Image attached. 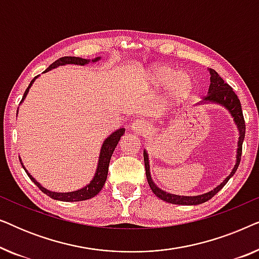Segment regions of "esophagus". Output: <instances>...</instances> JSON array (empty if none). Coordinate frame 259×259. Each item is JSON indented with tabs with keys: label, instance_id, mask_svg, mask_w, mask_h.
<instances>
[{
	"label": "esophagus",
	"instance_id": "1",
	"mask_svg": "<svg viewBox=\"0 0 259 259\" xmlns=\"http://www.w3.org/2000/svg\"><path fill=\"white\" fill-rule=\"evenodd\" d=\"M132 130L136 133H140V134L143 133L144 134L148 131V126H147L146 122L143 121V120H136V121L132 123Z\"/></svg>",
	"mask_w": 259,
	"mask_h": 259
}]
</instances>
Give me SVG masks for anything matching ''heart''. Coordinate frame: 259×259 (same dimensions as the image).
Segmentation results:
<instances>
[{
    "mask_svg": "<svg viewBox=\"0 0 259 259\" xmlns=\"http://www.w3.org/2000/svg\"><path fill=\"white\" fill-rule=\"evenodd\" d=\"M152 83L155 87L169 86L171 95L175 98H183L190 92L191 79L185 73H176L169 66H160L154 68L152 73Z\"/></svg>",
    "mask_w": 259,
    "mask_h": 259,
    "instance_id": "b5f03b06",
    "label": "heart"
}]
</instances>
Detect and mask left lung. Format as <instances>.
Returning a JSON list of instances; mask_svg holds the SVG:
<instances>
[{
	"label": "left lung",
	"mask_w": 259,
	"mask_h": 259,
	"mask_svg": "<svg viewBox=\"0 0 259 259\" xmlns=\"http://www.w3.org/2000/svg\"><path fill=\"white\" fill-rule=\"evenodd\" d=\"M211 74V83L208 87V94L206 97H204V101H211V102H217V104H222L229 109L231 113L235 122L237 123V127L239 130V141H238V150H237V162L233 167L232 172L230 173V176L223 182L221 185H218L215 189H213L210 192L200 194V196H194V197H183V196H176V194L166 193L160 189H158L154 185V183L152 182L151 175H150V165H148V158L147 153L144 151V161H145V169H146V177L148 185H150L152 192H153L158 198H160L161 200L166 201L169 204H176V205H198L205 201L210 200L214 194H217L223 187L225 186V184L229 182V179L235 175V172L238 168L240 158H242V148H243V140L245 137V120L243 116L242 111V105L235 91L232 90V87L229 83H226L224 80L219 76V74L215 72L214 69L210 68Z\"/></svg>",
	"instance_id": "8db88e82"
}]
</instances>
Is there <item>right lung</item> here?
<instances>
[{
    "label": "right lung",
    "instance_id": "obj_1",
    "mask_svg": "<svg viewBox=\"0 0 259 259\" xmlns=\"http://www.w3.org/2000/svg\"><path fill=\"white\" fill-rule=\"evenodd\" d=\"M100 58H97L93 61H98V60ZM90 62V60H86V59H81V58H75V56H63V58H60L59 60H56L55 62H53L51 66L48 67L47 69L45 70L44 73L48 72V70H51L53 68H55V67L58 66H62V65H67V63H74V65H87V63ZM37 76H35V79H36ZM33 79L30 81L29 86L27 87L26 92H24L23 97H22V100L21 102L23 101V99L26 98V95L28 93V91H29V88L31 86V83L34 82ZM123 133H125V130L123 128H120L118 131H115L114 133H112L111 136H109L107 139L104 141V144H102V147H101V152H100V159H99V165H98V168H97V173H95L94 178L92 182L88 184L87 186H84L83 189L81 190H77V191H74V192H67V193H58V192H52V191H48L46 190L45 187H42L40 184H38L36 180H35L33 177H31L29 173L27 172V169L24 168V171L27 172V175L29 178L33 180L35 185H36L38 189H40L42 192L47 194L53 199L55 200H61V201H82V200H87V199H91V198H93L94 196H97V194L100 192L102 187L105 185V182L106 179H107V175H108V166H109V161H111V158H112V154L113 152H114L116 145H118L120 138L121 136H123ZM23 166V165H22Z\"/></svg>",
    "mask_w": 259,
    "mask_h": 259
}]
</instances>
